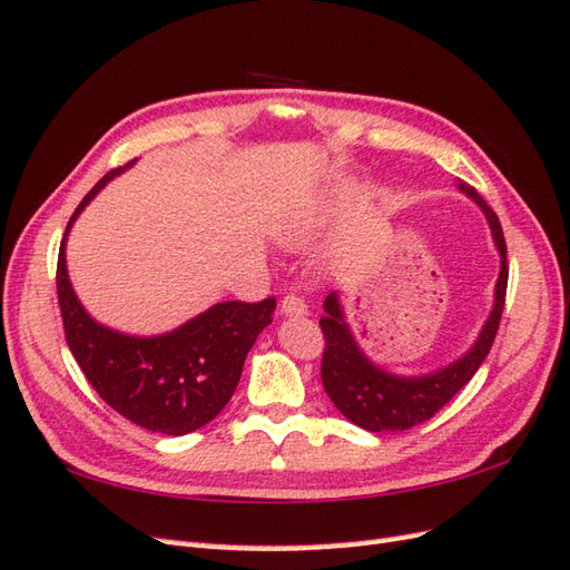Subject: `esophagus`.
I'll use <instances>...</instances> for the list:
<instances>
[{"label":"esophagus","mask_w":570,"mask_h":570,"mask_svg":"<svg viewBox=\"0 0 570 570\" xmlns=\"http://www.w3.org/2000/svg\"><path fill=\"white\" fill-rule=\"evenodd\" d=\"M278 311H282V316H286V318H292V316L301 318V316H306V313H308V306L301 296L288 294V296L282 298V308H278Z\"/></svg>","instance_id":"esophagus-1"}]
</instances>
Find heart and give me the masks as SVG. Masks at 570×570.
Returning <instances> with one entry per match:
<instances>
[{
  "mask_svg": "<svg viewBox=\"0 0 570 570\" xmlns=\"http://www.w3.org/2000/svg\"><path fill=\"white\" fill-rule=\"evenodd\" d=\"M318 220L311 213H296L276 227V239L288 249H304L316 237Z\"/></svg>",
  "mask_w": 570,
  "mask_h": 570,
  "instance_id": "heart-1",
  "label": "heart"
}]
</instances>
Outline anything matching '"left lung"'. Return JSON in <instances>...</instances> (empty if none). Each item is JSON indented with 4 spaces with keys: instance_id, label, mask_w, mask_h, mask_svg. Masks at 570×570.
Wrapping results in <instances>:
<instances>
[{
    "instance_id": "obj_1",
    "label": "left lung",
    "mask_w": 570,
    "mask_h": 570,
    "mask_svg": "<svg viewBox=\"0 0 570 570\" xmlns=\"http://www.w3.org/2000/svg\"><path fill=\"white\" fill-rule=\"evenodd\" d=\"M455 188L465 193L485 213L494 249L500 254V274L498 282H494L492 311L482 323L475 343L463 355L448 362L445 367H435L426 374L390 372L377 362H372L365 350L360 347L347 323L341 294L333 292L323 301L325 316L321 318V328L325 335V353L321 380L337 411L365 431H406L429 421L435 411H441L472 380V374L485 362L494 335H498L507 294V276H510L502 225L475 188L463 184V180H458Z\"/></svg>"
}]
</instances>
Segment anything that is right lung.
Here are the masks:
<instances>
[{
    "mask_svg": "<svg viewBox=\"0 0 570 570\" xmlns=\"http://www.w3.org/2000/svg\"><path fill=\"white\" fill-rule=\"evenodd\" d=\"M125 168L98 180L60 242L56 284L66 341L95 392L115 411L147 431L186 435L213 421L233 399L247 353L272 323L276 301H220L159 335H131L95 321L70 284L66 242L78 215Z\"/></svg>",
    "mask_w": 570,
    "mask_h": 570,
    "instance_id": "right-lung-1",
    "label": "right lung"
}]
</instances>
